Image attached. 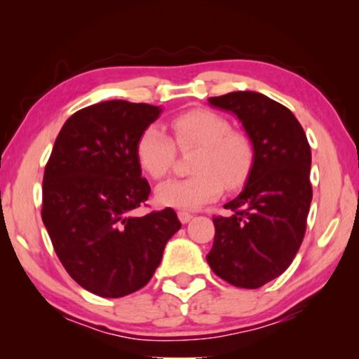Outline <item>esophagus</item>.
<instances>
[{"mask_svg": "<svg viewBox=\"0 0 359 359\" xmlns=\"http://www.w3.org/2000/svg\"><path fill=\"white\" fill-rule=\"evenodd\" d=\"M179 220L182 222V223H188L193 218V214L191 212H187V210H179Z\"/></svg>", "mask_w": 359, "mask_h": 359, "instance_id": "obj_1", "label": "esophagus"}]
</instances>
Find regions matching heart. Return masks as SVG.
I'll use <instances>...</instances> for the list:
<instances>
[{"label": "heart", "instance_id": "b5f03b06", "mask_svg": "<svg viewBox=\"0 0 359 359\" xmlns=\"http://www.w3.org/2000/svg\"><path fill=\"white\" fill-rule=\"evenodd\" d=\"M172 138L177 149H196L190 177L172 179L156 190L158 203L177 209H198L244 184L255 160L250 136L231 128L224 115L210 109H191L171 118ZM160 126L147 125L137 136L136 160L150 179L160 180L171 172L175 146Z\"/></svg>", "mask_w": 359, "mask_h": 359}]
</instances>
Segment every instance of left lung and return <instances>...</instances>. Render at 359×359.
Masks as SVG:
<instances>
[{"label": "left lung", "mask_w": 359, "mask_h": 359, "mask_svg": "<svg viewBox=\"0 0 359 359\" xmlns=\"http://www.w3.org/2000/svg\"><path fill=\"white\" fill-rule=\"evenodd\" d=\"M238 115L255 147L247 184L224 204L231 217H214L208 263L234 287L259 288L283 274L302 244L312 201L311 145L297 118L257 92L209 98Z\"/></svg>", "instance_id": "left-lung-1"}]
</instances>
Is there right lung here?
Segmentation results:
<instances>
[{
	"instance_id": "right-lung-1",
	"label": "right lung",
	"mask_w": 359,
	"mask_h": 359,
	"mask_svg": "<svg viewBox=\"0 0 359 359\" xmlns=\"http://www.w3.org/2000/svg\"><path fill=\"white\" fill-rule=\"evenodd\" d=\"M161 109L114 100L65 121L42 180V222L66 272L90 293L121 297L149 283L166 242L180 229L174 209L147 205L136 141Z\"/></svg>"
}]
</instances>
